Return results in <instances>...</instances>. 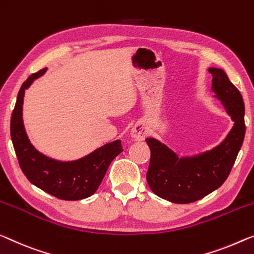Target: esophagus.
I'll return each mask as SVG.
<instances>
[{"label":"esophagus","mask_w":254,"mask_h":254,"mask_svg":"<svg viewBox=\"0 0 254 254\" xmlns=\"http://www.w3.org/2000/svg\"><path fill=\"white\" fill-rule=\"evenodd\" d=\"M146 135H147V130L143 125H135L130 130V136L135 140H143L146 137Z\"/></svg>","instance_id":"1"}]
</instances>
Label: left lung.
Returning a JSON list of instances; mask_svg holds the SVG:
<instances>
[{"mask_svg":"<svg viewBox=\"0 0 254 254\" xmlns=\"http://www.w3.org/2000/svg\"><path fill=\"white\" fill-rule=\"evenodd\" d=\"M211 91L234 122L225 139L209 151L178 157L157 138H146L151 160L146 181L159 197L185 204L212 193L224 184L235 162L245 135L244 102L239 89L220 68H209Z\"/></svg>","mask_w":254,"mask_h":254,"instance_id":"left-lung-1","label":"left lung"}]
</instances>
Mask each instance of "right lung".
Masks as SVG:
<instances>
[{
    "mask_svg": "<svg viewBox=\"0 0 254 254\" xmlns=\"http://www.w3.org/2000/svg\"><path fill=\"white\" fill-rule=\"evenodd\" d=\"M46 70L42 69L23 81L11 117V139L22 173L33 185L61 200H83L99 189L112 160L123 152L122 140L104 144L87 155L70 161L50 158L38 151L23 125V96L26 89Z\"/></svg>",
    "mask_w": 254,
    "mask_h": 254,
    "instance_id": "right-lung-1",
    "label": "right lung"
}]
</instances>
